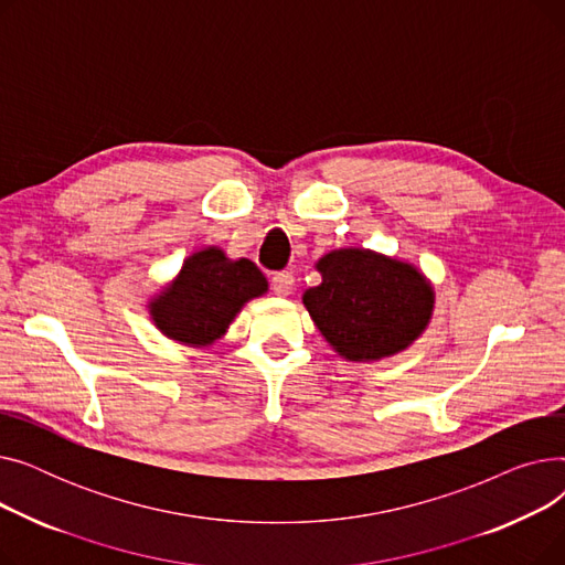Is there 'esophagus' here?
<instances>
[{
  "mask_svg": "<svg viewBox=\"0 0 565 565\" xmlns=\"http://www.w3.org/2000/svg\"><path fill=\"white\" fill-rule=\"evenodd\" d=\"M292 288H295V277L290 273H277L273 277V290H275L277 298H288Z\"/></svg>",
  "mask_w": 565,
  "mask_h": 565,
  "instance_id": "esophagus-1",
  "label": "esophagus"
}]
</instances>
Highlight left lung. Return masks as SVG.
Here are the masks:
<instances>
[{
    "instance_id": "left-lung-1",
    "label": "left lung",
    "mask_w": 565,
    "mask_h": 565,
    "mask_svg": "<svg viewBox=\"0 0 565 565\" xmlns=\"http://www.w3.org/2000/svg\"><path fill=\"white\" fill-rule=\"evenodd\" d=\"M313 267L322 281L305 290L302 305L345 362L396 358L433 320L435 288L409 260L341 247L320 256Z\"/></svg>"
}]
</instances>
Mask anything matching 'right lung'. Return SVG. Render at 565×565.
Returning <instances> with one entry per match:
<instances>
[{"instance_id": "1", "label": "right lung", "mask_w": 565, "mask_h": 565, "mask_svg": "<svg viewBox=\"0 0 565 565\" xmlns=\"http://www.w3.org/2000/svg\"><path fill=\"white\" fill-rule=\"evenodd\" d=\"M265 292L267 279L249 258H228L224 249L207 245L192 252L146 307L167 339L188 348H211L243 307Z\"/></svg>"}]
</instances>
